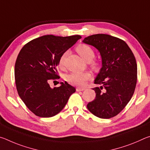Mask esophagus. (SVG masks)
<instances>
[{"instance_id": "obj_1", "label": "esophagus", "mask_w": 150, "mask_h": 150, "mask_svg": "<svg viewBox=\"0 0 150 150\" xmlns=\"http://www.w3.org/2000/svg\"><path fill=\"white\" fill-rule=\"evenodd\" d=\"M85 89V88H82V87H77L76 88V90L77 91H83Z\"/></svg>"}]
</instances>
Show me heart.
<instances>
[{
  "instance_id": "heart-1",
  "label": "heart",
  "mask_w": 150,
  "mask_h": 150,
  "mask_svg": "<svg viewBox=\"0 0 150 150\" xmlns=\"http://www.w3.org/2000/svg\"><path fill=\"white\" fill-rule=\"evenodd\" d=\"M76 50L83 60L87 62H91V65L93 69H97L98 64L95 62H92L95 56V52L92 49V47L86 44H80L77 47ZM68 53L69 52L67 51L61 55L59 59V65L61 68L64 67L65 61L67 56ZM91 77V75L88 72H77L72 73L68 75L66 77V79L70 84L78 86V87H83L86 85V83L90 79Z\"/></svg>"
}]
</instances>
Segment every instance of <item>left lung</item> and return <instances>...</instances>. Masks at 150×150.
<instances>
[{
  "label": "left lung",
  "instance_id": "left-lung-1",
  "mask_svg": "<svg viewBox=\"0 0 150 150\" xmlns=\"http://www.w3.org/2000/svg\"><path fill=\"white\" fill-rule=\"evenodd\" d=\"M83 42L95 47L102 59V67L94 81L100 87L93 88L96 97L88 103V110L100 118L114 117L123 110L135 91V57L125 42L110 35L94 34Z\"/></svg>",
  "mask_w": 150,
  "mask_h": 150
}]
</instances>
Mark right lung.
Wrapping results in <instances>:
<instances>
[{
    "label": "right lung",
    "instance_id": "right-lung-1",
    "mask_svg": "<svg viewBox=\"0 0 150 150\" xmlns=\"http://www.w3.org/2000/svg\"><path fill=\"white\" fill-rule=\"evenodd\" d=\"M81 38L79 35L61 37L43 35L22 48L14 67L15 83L20 97L33 113L42 118L52 117L62 111L75 88L67 82L51 88L50 80L56 74L63 53Z\"/></svg>",
    "mask_w": 150,
    "mask_h": 150
}]
</instances>
